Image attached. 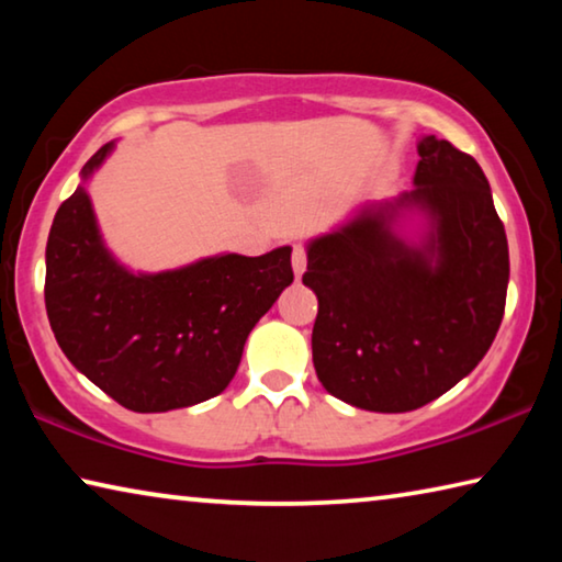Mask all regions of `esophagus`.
Instances as JSON below:
<instances>
[{
    "mask_svg": "<svg viewBox=\"0 0 562 562\" xmlns=\"http://www.w3.org/2000/svg\"><path fill=\"white\" fill-rule=\"evenodd\" d=\"M292 270L297 278H302V272L307 270V247H304L302 243L292 247Z\"/></svg>",
    "mask_w": 562,
    "mask_h": 562,
    "instance_id": "obj_1",
    "label": "esophagus"
}]
</instances>
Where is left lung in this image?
<instances>
[{"mask_svg":"<svg viewBox=\"0 0 562 562\" xmlns=\"http://www.w3.org/2000/svg\"><path fill=\"white\" fill-rule=\"evenodd\" d=\"M418 156L414 190L364 205L307 247L317 376L367 412H414L449 392L486 355L506 310L508 240L481 166L436 136L418 140ZM404 206L430 217L422 248L391 231Z\"/></svg>","mask_w":562,"mask_h":562,"instance_id":"left-lung-1","label":"left lung"}]
</instances>
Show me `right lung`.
Instances as JSON below:
<instances>
[{"mask_svg": "<svg viewBox=\"0 0 562 562\" xmlns=\"http://www.w3.org/2000/svg\"><path fill=\"white\" fill-rule=\"evenodd\" d=\"M111 148L87 160L83 180ZM290 252L217 255L133 274L103 247L79 186L59 205L46 240V315L64 355L113 402L138 414L193 406L231 384L247 335L294 280Z\"/></svg>", "mask_w": 562, "mask_h": 562, "instance_id": "1", "label": "right lung"}]
</instances>
